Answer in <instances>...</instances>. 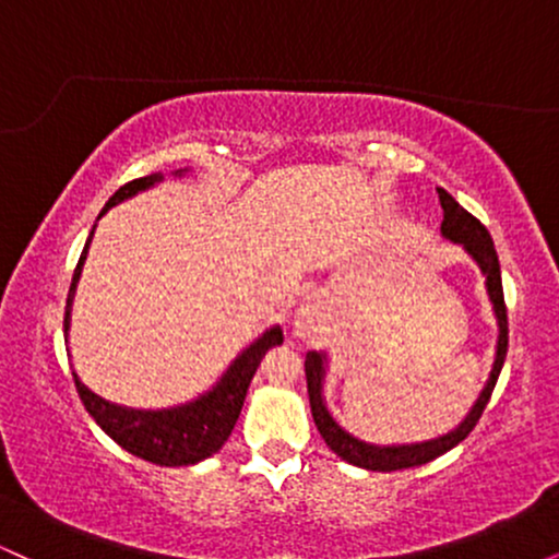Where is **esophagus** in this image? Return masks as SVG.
<instances>
[{"label":"esophagus","mask_w":559,"mask_h":559,"mask_svg":"<svg viewBox=\"0 0 559 559\" xmlns=\"http://www.w3.org/2000/svg\"><path fill=\"white\" fill-rule=\"evenodd\" d=\"M318 325H320V310L316 299H307L297 310V318H294V336L299 338L310 336V333L318 331Z\"/></svg>","instance_id":"34e87169"}]
</instances>
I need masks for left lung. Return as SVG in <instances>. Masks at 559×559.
<instances>
[{"label": "left lung", "instance_id": "left-lung-1", "mask_svg": "<svg viewBox=\"0 0 559 559\" xmlns=\"http://www.w3.org/2000/svg\"><path fill=\"white\" fill-rule=\"evenodd\" d=\"M441 207H444V221H441V236L447 241L460 243L465 249V254L478 265L480 275H484L486 294H489L493 320H497V346H493V362L491 373L486 378L484 389H480L478 400L473 402V407L467 409V415L452 431L436 436V439L426 441H409V444H376V441L362 439V436L352 433L349 428L342 426L336 420V415L329 409L325 402V376H329V355L325 352H307L305 360V373H307V394H310V409L312 420H316L320 436L325 439V444L331 447V452H336L344 463L365 467V471H402V467H418L431 463L439 454L449 452L452 447H457L467 433L476 428V423L484 413V407L489 404V396L493 386H497V378L502 373V365L507 357V310H504V294H502V271H499V258L493 241L480 223L473 217L463 204L457 202L449 191L439 189Z\"/></svg>", "mask_w": 559, "mask_h": 559}]
</instances>
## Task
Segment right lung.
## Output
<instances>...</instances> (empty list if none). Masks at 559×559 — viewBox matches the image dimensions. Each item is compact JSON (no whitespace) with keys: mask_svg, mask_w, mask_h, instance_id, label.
<instances>
[{"mask_svg":"<svg viewBox=\"0 0 559 559\" xmlns=\"http://www.w3.org/2000/svg\"><path fill=\"white\" fill-rule=\"evenodd\" d=\"M191 168L173 170V178H183ZM163 173H152V176L136 178V181L120 186L115 194L107 199L105 210L115 207V204L126 202V199L141 194V191L155 189L157 183H163ZM96 217V221H99ZM96 228V223H94ZM92 234H88L86 247H83L79 265H75L73 284L68 292V305H66V344H68V331H70V316H73V299L75 288H79L83 262H86L88 243H92ZM284 344V333L281 325H271L260 333L254 342H249L239 355L230 360V365L223 370L221 378L210 386L207 391L194 396V400L173 404V407H128V404H118L99 396L92 391L86 383L81 381V376L73 370L75 389H79L83 407L88 409V415L96 420V426L102 428L115 444H120L126 452L136 454V457L146 460V463L165 465V467H178V465H197L202 460L213 457V454L228 441L230 431H234L236 420H239L243 400H247L249 383H252L254 373H258L262 357L267 349ZM70 357V355H68Z\"/></svg>","mask_w":559,"mask_h":559,"instance_id":"1","label":"right lung"}]
</instances>
